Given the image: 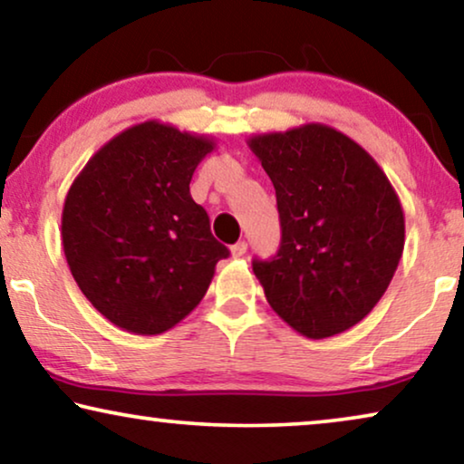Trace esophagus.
<instances>
[{
  "label": "esophagus",
  "instance_id": "obj_1",
  "mask_svg": "<svg viewBox=\"0 0 464 464\" xmlns=\"http://www.w3.org/2000/svg\"><path fill=\"white\" fill-rule=\"evenodd\" d=\"M230 253H232V257H243L245 253H246V243H245V240H240V243L232 245L230 246Z\"/></svg>",
  "mask_w": 464,
  "mask_h": 464
}]
</instances>
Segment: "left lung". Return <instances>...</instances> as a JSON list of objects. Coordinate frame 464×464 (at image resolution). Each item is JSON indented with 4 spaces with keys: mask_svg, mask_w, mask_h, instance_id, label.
<instances>
[{
    "mask_svg": "<svg viewBox=\"0 0 464 464\" xmlns=\"http://www.w3.org/2000/svg\"><path fill=\"white\" fill-rule=\"evenodd\" d=\"M281 218V246L253 259L266 300L313 340L363 321L392 281L405 243L401 202L378 162L344 132L302 124L251 137Z\"/></svg>",
    "mask_w": 464,
    "mask_h": 464,
    "instance_id": "8db88e82",
    "label": "left lung"
}]
</instances>
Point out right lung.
I'll return each instance as SVG.
<instances>
[{
    "label": "right lung",
    "instance_id": "add662e5",
    "mask_svg": "<svg viewBox=\"0 0 464 464\" xmlns=\"http://www.w3.org/2000/svg\"><path fill=\"white\" fill-rule=\"evenodd\" d=\"M213 139L148 120L110 139L65 196L61 238L86 300L124 332L158 335L205 297L230 256L189 181Z\"/></svg>",
    "mask_w": 464,
    "mask_h": 464
}]
</instances>
